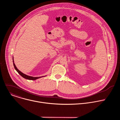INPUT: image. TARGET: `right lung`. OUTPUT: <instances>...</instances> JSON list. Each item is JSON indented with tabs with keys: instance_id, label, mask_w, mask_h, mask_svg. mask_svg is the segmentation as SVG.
<instances>
[{
	"instance_id": "add662e5",
	"label": "right lung",
	"mask_w": 120,
	"mask_h": 120,
	"mask_svg": "<svg viewBox=\"0 0 120 120\" xmlns=\"http://www.w3.org/2000/svg\"><path fill=\"white\" fill-rule=\"evenodd\" d=\"M13 65H14V68L15 69V70L18 72V73L21 76H22L23 78H25V79H28V80H37V79H38V78H41V77H45V76H40V77H33V76H29V75H27L24 73H23L22 72H21L20 71H19L18 68H17V67H16L15 63H14V59H13Z\"/></svg>"
}]
</instances>
